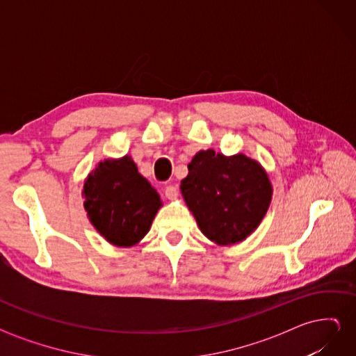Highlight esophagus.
<instances>
[{
	"label": "esophagus",
	"instance_id": "34e87169",
	"mask_svg": "<svg viewBox=\"0 0 356 356\" xmlns=\"http://www.w3.org/2000/svg\"><path fill=\"white\" fill-rule=\"evenodd\" d=\"M165 196L169 200H174L178 197V188L175 186H166L165 187Z\"/></svg>",
	"mask_w": 356,
	"mask_h": 356
}]
</instances>
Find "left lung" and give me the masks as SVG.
Returning a JSON list of instances; mask_svg holds the SVG:
<instances>
[{
  "label": "left lung",
  "mask_w": 356,
  "mask_h": 356,
  "mask_svg": "<svg viewBox=\"0 0 356 356\" xmlns=\"http://www.w3.org/2000/svg\"><path fill=\"white\" fill-rule=\"evenodd\" d=\"M181 193L202 233L218 245H232L261 222L272 200V184L255 160L207 149L188 163Z\"/></svg>",
  "instance_id": "left-lung-1"
}]
</instances>
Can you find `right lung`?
<instances>
[{"mask_svg":"<svg viewBox=\"0 0 356 356\" xmlns=\"http://www.w3.org/2000/svg\"><path fill=\"white\" fill-rule=\"evenodd\" d=\"M84 208L90 222L115 246H132L148 233L161 200L124 156L104 160L84 182Z\"/></svg>","mask_w":356,"mask_h":356,"instance_id":"add662e5","label":"right lung"}]
</instances>
